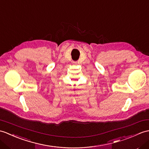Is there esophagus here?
I'll use <instances>...</instances> for the list:
<instances>
[{"instance_id":"1","label":"esophagus","mask_w":149,"mask_h":149,"mask_svg":"<svg viewBox=\"0 0 149 149\" xmlns=\"http://www.w3.org/2000/svg\"><path fill=\"white\" fill-rule=\"evenodd\" d=\"M72 63H73L74 65H77L78 64L77 61H73V62H72Z\"/></svg>"}]
</instances>
